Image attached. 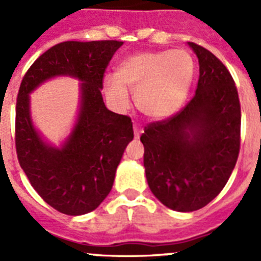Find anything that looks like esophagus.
<instances>
[{
  "label": "esophagus",
  "instance_id": "34e87169",
  "mask_svg": "<svg viewBox=\"0 0 261 261\" xmlns=\"http://www.w3.org/2000/svg\"><path fill=\"white\" fill-rule=\"evenodd\" d=\"M133 132H135V137L138 138V137H140V135L142 133V129L140 128V126L135 125V126H133Z\"/></svg>",
  "mask_w": 261,
  "mask_h": 261
}]
</instances>
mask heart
<instances>
[{
  "label": "heart",
  "mask_w": 261,
  "mask_h": 261,
  "mask_svg": "<svg viewBox=\"0 0 261 261\" xmlns=\"http://www.w3.org/2000/svg\"><path fill=\"white\" fill-rule=\"evenodd\" d=\"M195 77V61L184 49L140 52L126 57L116 75L103 80L108 103L116 111L130 105L129 91L144 116L163 120L176 114L190 93Z\"/></svg>",
  "instance_id": "heart-1"
}]
</instances>
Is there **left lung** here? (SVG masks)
I'll use <instances>...</instances> for the list:
<instances>
[{"label":"left lung","instance_id":"1","mask_svg":"<svg viewBox=\"0 0 261 261\" xmlns=\"http://www.w3.org/2000/svg\"><path fill=\"white\" fill-rule=\"evenodd\" d=\"M188 45L200 65L195 96L141 136L149 188L176 212L204 208L223 190L241 146V105L231 74L208 49Z\"/></svg>","mask_w":261,"mask_h":261}]
</instances>
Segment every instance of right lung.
I'll list each match as a JSON object with an SVG mask.
<instances>
[{"mask_svg":"<svg viewBox=\"0 0 261 261\" xmlns=\"http://www.w3.org/2000/svg\"><path fill=\"white\" fill-rule=\"evenodd\" d=\"M123 41H64L36 60L23 77L15 110V147L34 190L56 211L81 216L96 209L112 190L116 168L133 140L132 121L103 102V75ZM56 76L81 82L80 108L60 147L42 138L31 117L29 94Z\"/></svg>","mask_w":261,"mask_h":261,"instance_id":"obj_1","label":"right lung"}]
</instances>
